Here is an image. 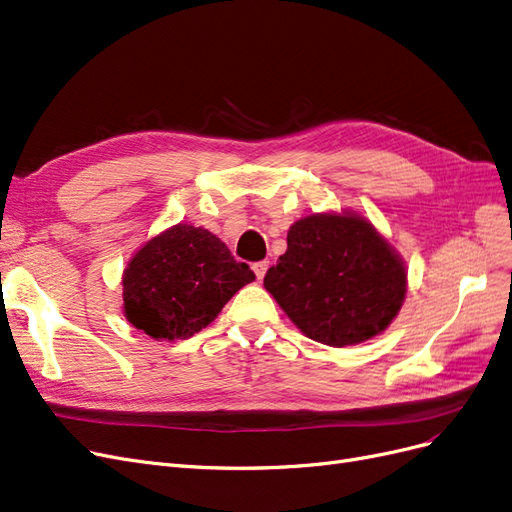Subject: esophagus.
<instances>
[{
    "instance_id": "1",
    "label": "esophagus",
    "mask_w": 512,
    "mask_h": 512,
    "mask_svg": "<svg viewBox=\"0 0 512 512\" xmlns=\"http://www.w3.org/2000/svg\"><path fill=\"white\" fill-rule=\"evenodd\" d=\"M252 269H254V273H256V277L262 281L264 279V275H267V269H269V262L267 260H260V262H254L252 264Z\"/></svg>"
}]
</instances>
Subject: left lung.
Returning a JSON list of instances; mask_svg holds the SVG:
<instances>
[{"mask_svg":"<svg viewBox=\"0 0 512 512\" xmlns=\"http://www.w3.org/2000/svg\"><path fill=\"white\" fill-rule=\"evenodd\" d=\"M264 288L305 337L358 345L390 326L407 296V267L356 211L311 214L288 231V250Z\"/></svg>","mask_w":512,"mask_h":512,"instance_id":"1","label":"left lung"}]
</instances>
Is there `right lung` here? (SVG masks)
Wrapping results in <instances>:
<instances>
[{"label":"right lung","mask_w":512,"mask_h":512,"mask_svg":"<svg viewBox=\"0 0 512 512\" xmlns=\"http://www.w3.org/2000/svg\"><path fill=\"white\" fill-rule=\"evenodd\" d=\"M256 275L203 226L175 224L152 237L122 273V311L156 341L188 339L216 320Z\"/></svg>","instance_id":"add662e5"}]
</instances>
